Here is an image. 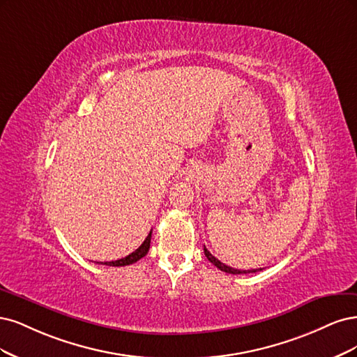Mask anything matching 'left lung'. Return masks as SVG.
Segmentation results:
<instances>
[{"label":"left lung","instance_id":"left-lung-1","mask_svg":"<svg viewBox=\"0 0 357 357\" xmlns=\"http://www.w3.org/2000/svg\"><path fill=\"white\" fill-rule=\"evenodd\" d=\"M204 255H206V258H208L215 267H218L220 268L221 271H225V273H229V274H248V273H257V271H259V270H262V268H258V270H236V268H233V267H228V266H225V264H222L221 261H218L211 252L206 249V246H204Z\"/></svg>","mask_w":357,"mask_h":357}]
</instances>
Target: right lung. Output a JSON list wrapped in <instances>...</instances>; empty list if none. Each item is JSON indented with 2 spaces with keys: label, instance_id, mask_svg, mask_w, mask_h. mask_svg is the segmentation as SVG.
I'll list each match as a JSON object with an SVG mask.
<instances>
[{
  "label": "right lung",
  "instance_id": "obj_1",
  "mask_svg": "<svg viewBox=\"0 0 357 357\" xmlns=\"http://www.w3.org/2000/svg\"><path fill=\"white\" fill-rule=\"evenodd\" d=\"M151 233H153V231H149V234H148L146 238L144 240V243H142L139 248H137L135 252H132L130 255L124 257V258H121V259H117V261L100 262V264H103V266H109V267H123V266H130V264H133V262H136V261H139L141 258H144V257L148 254L149 243H151Z\"/></svg>",
  "mask_w": 357,
  "mask_h": 357
}]
</instances>
